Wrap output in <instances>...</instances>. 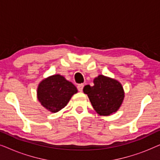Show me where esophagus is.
I'll list each match as a JSON object with an SVG mask.
<instances>
[{"label":"esophagus","instance_id":"esophagus-1","mask_svg":"<svg viewBox=\"0 0 160 160\" xmlns=\"http://www.w3.org/2000/svg\"><path fill=\"white\" fill-rule=\"evenodd\" d=\"M84 85L83 84H78V86H77L78 90L79 91V92H82V90H83V88H84Z\"/></svg>","mask_w":160,"mask_h":160}]
</instances>
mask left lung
<instances>
[{
  "mask_svg": "<svg viewBox=\"0 0 160 160\" xmlns=\"http://www.w3.org/2000/svg\"><path fill=\"white\" fill-rule=\"evenodd\" d=\"M94 85H86L83 89L88 95L93 108L100 115L108 116L119 108L124 100L123 87L117 80L98 76Z\"/></svg>",
  "mask_w": 160,
  "mask_h": 160,
  "instance_id": "8db88e82",
  "label": "left lung"
}]
</instances>
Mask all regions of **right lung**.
<instances>
[{"mask_svg": "<svg viewBox=\"0 0 160 160\" xmlns=\"http://www.w3.org/2000/svg\"><path fill=\"white\" fill-rule=\"evenodd\" d=\"M77 92L76 87L71 82L57 74L45 78L39 84L37 95L44 108L56 113L64 108L72 95Z\"/></svg>", "mask_w": 160, "mask_h": 160, "instance_id": "right-lung-1", "label": "right lung"}]
</instances>
